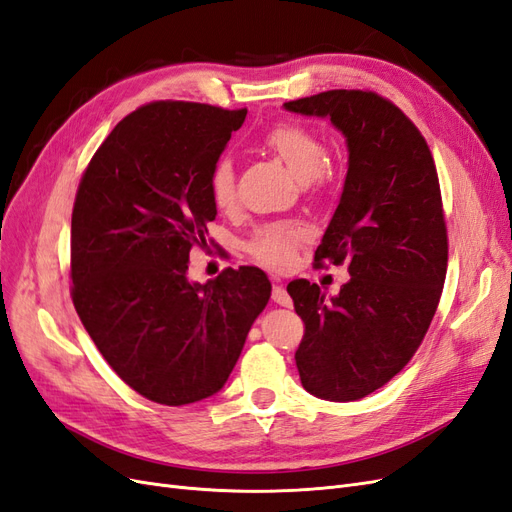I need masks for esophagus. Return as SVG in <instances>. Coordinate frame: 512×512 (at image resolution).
I'll return each mask as SVG.
<instances>
[{
  "label": "esophagus",
  "instance_id": "obj_1",
  "mask_svg": "<svg viewBox=\"0 0 512 512\" xmlns=\"http://www.w3.org/2000/svg\"><path fill=\"white\" fill-rule=\"evenodd\" d=\"M271 299H273L277 305H282V307H292V299H290V294L286 292V288H284L282 284H275V286H273Z\"/></svg>",
  "mask_w": 512,
  "mask_h": 512
}]
</instances>
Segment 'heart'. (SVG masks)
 Wrapping results in <instances>:
<instances>
[{
  "label": "heart",
  "instance_id": "b5f03b06",
  "mask_svg": "<svg viewBox=\"0 0 512 512\" xmlns=\"http://www.w3.org/2000/svg\"><path fill=\"white\" fill-rule=\"evenodd\" d=\"M265 145L284 160L299 181H309L320 175L324 168V147L318 138L299 123L282 121L265 134ZM211 200L218 209H230L237 203V173L228 158L213 164L209 175ZM303 228L275 224L260 228L250 252L269 267H288L294 258V247L303 239Z\"/></svg>",
  "mask_w": 512,
  "mask_h": 512
}]
</instances>
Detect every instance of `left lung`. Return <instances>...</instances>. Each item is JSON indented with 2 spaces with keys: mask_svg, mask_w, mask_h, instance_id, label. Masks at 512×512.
<instances>
[{
  "mask_svg": "<svg viewBox=\"0 0 512 512\" xmlns=\"http://www.w3.org/2000/svg\"><path fill=\"white\" fill-rule=\"evenodd\" d=\"M284 108L329 119L346 138L344 190L314 260L346 262L350 280L335 297L307 280L286 290L305 322L294 354L303 389L354 401L406 367L436 314L448 262L436 164L414 123L371 91H322Z\"/></svg>",
  "mask_w": 512,
  "mask_h": 512,
  "instance_id": "1",
  "label": "left lung"
}]
</instances>
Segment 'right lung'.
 Listing matches in <instances>:
<instances>
[{"mask_svg": "<svg viewBox=\"0 0 512 512\" xmlns=\"http://www.w3.org/2000/svg\"><path fill=\"white\" fill-rule=\"evenodd\" d=\"M247 111L153 102L91 158L72 211V301L106 363L136 393L185 406L224 389L271 299L258 267L188 277L218 207L209 175Z\"/></svg>", "mask_w": 512, "mask_h": 512, "instance_id": "add662e5", "label": "right lung"}]
</instances>
